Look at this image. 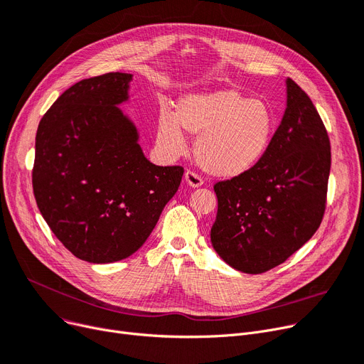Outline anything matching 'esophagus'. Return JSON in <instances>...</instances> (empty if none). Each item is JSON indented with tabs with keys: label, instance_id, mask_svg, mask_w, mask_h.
Here are the masks:
<instances>
[{
	"label": "esophagus",
	"instance_id": "1",
	"mask_svg": "<svg viewBox=\"0 0 364 364\" xmlns=\"http://www.w3.org/2000/svg\"><path fill=\"white\" fill-rule=\"evenodd\" d=\"M184 180H186V183H187L190 187H199V186L203 184V178H202L199 174H196L195 171H190V169L186 171Z\"/></svg>",
	"mask_w": 364,
	"mask_h": 364
}]
</instances>
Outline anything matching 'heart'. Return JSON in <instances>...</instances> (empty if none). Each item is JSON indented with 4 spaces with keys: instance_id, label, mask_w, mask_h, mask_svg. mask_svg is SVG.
Here are the masks:
<instances>
[{
    "instance_id": "obj_1",
    "label": "heart",
    "mask_w": 364,
    "mask_h": 364,
    "mask_svg": "<svg viewBox=\"0 0 364 364\" xmlns=\"http://www.w3.org/2000/svg\"><path fill=\"white\" fill-rule=\"evenodd\" d=\"M184 131L198 136L199 165L217 177H237L262 158L273 132V113L258 99L223 88L187 94L177 103L176 117L162 109L158 117V143L178 155L186 149Z\"/></svg>"
}]
</instances>
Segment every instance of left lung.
<instances>
[{
	"instance_id": "1",
	"label": "left lung",
	"mask_w": 364,
	"mask_h": 364,
	"mask_svg": "<svg viewBox=\"0 0 364 364\" xmlns=\"http://www.w3.org/2000/svg\"><path fill=\"white\" fill-rule=\"evenodd\" d=\"M288 105L259 162L214 184L215 252L233 269L265 273L311 239L326 209L331 141L311 99L286 80Z\"/></svg>"
}]
</instances>
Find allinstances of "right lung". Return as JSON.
Listing matches in <instances>:
<instances>
[{"instance_id":"add662e5","label":"right lung","mask_w":364,"mask_h":364,"mask_svg":"<svg viewBox=\"0 0 364 364\" xmlns=\"http://www.w3.org/2000/svg\"><path fill=\"white\" fill-rule=\"evenodd\" d=\"M131 73L109 72L68 88L40 121L32 187L54 236L76 258H128L150 236L184 168L147 161L118 105Z\"/></svg>"}]
</instances>
